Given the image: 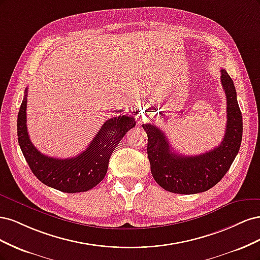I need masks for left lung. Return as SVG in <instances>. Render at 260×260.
<instances>
[{"label": "left lung", "mask_w": 260, "mask_h": 260, "mask_svg": "<svg viewBox=\"0 0 260 260\" xmlns=\"http://www.w3.org/2000/svg\"><path fill=\"white\" fill-rule=\"evenodd\" d=\"M220 72L226 98V127L220 145L201 155H180L172 151L159 128L149 123L142 125L147 133V156L153 178L166 191L196 194L209 190L224 177L240 151L243 120L237 91L225 70Z\"/></svg>", "instance_id": "1"}]
</instances>
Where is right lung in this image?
Instances as JSON below:
<instances>
[{
    "label": "right lung",
    "instance_id": "right-lung-1",
    "mask_svg": "<svg viewBox=\"0 0 260 260\" xmlns=\"http://www.w3.org/2000/svg\"><path fill=\"white\" fill-rule=\"evenodd\" d=\"M27 91L17 118V136L21 152L31 171L45 185L65 193L86 192L104 179L116 146L136 125L133 117L118 116L105 121L90 145L73 158L59 159L39 152L27 131Z\"/></svg>",
    "mask_w": 260,
    "mask_h": 260
}]
</instances>
